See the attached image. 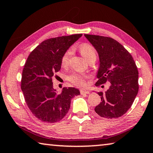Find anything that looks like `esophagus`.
Instances as JSON below:
<instances>
[{
  "mask_svg": "<svg viewBox=\"0 0 153 153\" xmlns=\"http://www.w3.org/2000/svg\"><path fill=\"white\" fill-rule=\"evenodd\" d=\"M80 93H81V94H90V92L88 91H86V90L81 89Z\"/></svg>",
  "mask_w": 153,
  "mask_h": 153,
  "instance_id": "34e87169",
  "label": "esophagus"
}]
</instances>
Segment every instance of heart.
<instances>
[{"instance_id": "1", "label": "heart", "mask_w": 153, "mask_h": 153, "mask_svg": "<svg viewBox=\"0 0 153 153\" xmlns=\"http://www.w3.org/2000/svg\"><path fill=\"white\" fill-rule=\"evenodd\" d=\"M79 51L83 57L88 62L93 59L96 60V51L92 45L89 44H82L79 48ZM72 54V48H69L64 53L61 59V64L62 66L65 67L69 64V60L71 59ZM86 77L85 74H81V73H74L69 77V79L74 85L83 87L85 86V79Z\"/></svg>"}]
</instances>
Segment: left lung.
Segmentation results:
<instances>
[{"instance_id": "1", "label": "left lung", "mask_w": 153, "mask_h": 153, "mask_svg": "<svg viewBox=\"0 0 153 153\" xmlns=\"http://www.w3.org/2000/svg\"><path fill=\"white\" fill-rule=\"evenodd\" d=\"M98 53L99 66L96 85L110 82L105 93L99 92L101 102L94 108L99 116L116 118L132 105L139 89L138 71L130 53L112 38L84 35Z\"/></svg>"}]
</instances>
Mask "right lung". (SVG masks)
Wrapping results in <instances>:
<instances>
[{"mask_svg":"<svg viewBox=\"0 0 153 153\" xmlns=\"http://www.w3.org/2000/svg\"><path fill=\"white\" fill-rule=\"evenodd\" d=\"M82 34L51 38L40 43L28 56L22 76L21 88L33 115L45 123H54L67 114L78 89L63 88L58 94L52 77L61 68V59Z\"/></svg>","mask_w":153,"mask_h":153,"instance_id":"1","label":"right lung"}]
</instances>
